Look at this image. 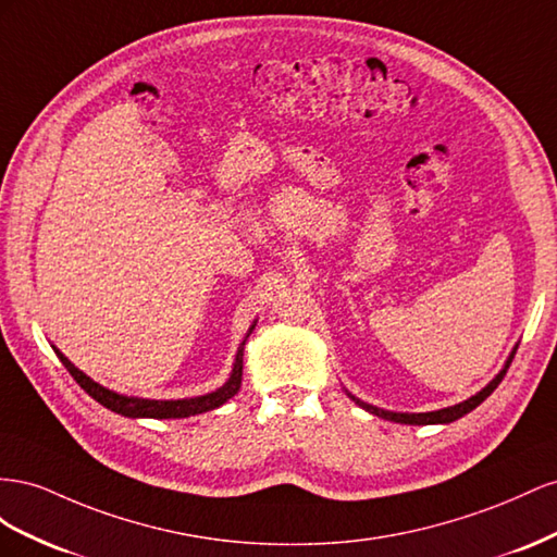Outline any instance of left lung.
I'll use <instances>...</instances> for the list:
<instances>
[{"label":"left lung","mask_w":557,"mask_h":557,"mask_svg":"<svg viewBox=\"0 0 557 557\" xmlns=\"http://www.w3.org/2000/svg\"><path fill=\"white\" fill-rule=\"evenodd\" d=\"M516 349H518V345L511 349V355H508V359H506V363L502 367V371H499L495 377H492L490 383H487L481 392H475L473 396H469L467 401H459V404L448 406V408H438V410H429V412H394V410H385V408L371 406V404H367V401L357 399V396L349 394L347 389H345V392H347L349 399H352L359 408L369 410V412H373V416L383 418V420H389V422H401V424H450V422H455V420H459V418H465L467 412H471L475 406H481V404L487 399V396L497 389V385L502 383V377L506 375L508 367H511Z\"/></svg>","instance_id":"obj_1"}]
</instances>
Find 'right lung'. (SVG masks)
Returning <instances> with one entry per match:
<instances>
[{
    "mask_svg": "<svg viewBox=\"0 0 557 557\" xmlns=\"http://www.w3.org/2000/svg\"><path fill=\"white\" fill-rule=\"evenodd\" d=\"M257 326L253 322L247 331L245 341L237 347V355L233 361V371L228 375V380L221 387H216L214 392H208L202 396H190V399H141V396H128V394H119L114 389H109L100 383H95L92 377H88L84 371H78L74 363L60 352L55 345H51L55 349V355L60 357V361L65 363V369L72 373V377L76 380L82 389L92 396L95 401L102 404L104 408L119 412L123 418H153V420H170V418H190L198 416V412H208L214 410L219 406H224L231 396L237 394L243 385V355H245V343L249 338V333Z\"/></svg>",
    "mask_w": 557,
    "mask_h": 557,
    "instance_id": "add662e5",
    "label": "right lung"
}]
</instances>
